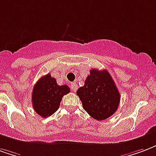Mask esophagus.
Segmentation results:
<instances>
[{
    "label": "esophagus",
    "instance_id": "1",
    "mask_svg": "<svg viewBox=\"0 0 156 156\" xmlns=\"http://www.w3.org/2000/svg\"><path fill=\"white\" fill-rule=\"evenodd\" d=\"M70 87H71V89H72L73 92H76L77 89H78V84L76 83H72L70 84Z\"/></svg>",
    "mask_w": 156,
    "mask_h": 156
}]
</instances>
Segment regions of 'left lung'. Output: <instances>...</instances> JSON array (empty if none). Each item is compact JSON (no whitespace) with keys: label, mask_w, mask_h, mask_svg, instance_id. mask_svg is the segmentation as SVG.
<instances>
[{"label":"left lung","mask_w":156,"mask_h":156,"mask_svg":"<svg viewBox=\"0 0 156 156\" xmlns=\"http://www.w3.org/2000/svg\"><path fill=\"white\" fill-rule=\"evenodd\" d=\"M83 109L98 121L113 115L118 108L120 93L107 70L93 69L85 80L84 86L77 91Z\"/></svg>","instance_id":"8db88e82"}]
</instances>
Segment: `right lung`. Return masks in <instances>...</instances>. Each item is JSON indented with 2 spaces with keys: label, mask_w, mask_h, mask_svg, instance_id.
<instances>
[{
  "label": "right lung",
  "mask_w": 156,
  "mask_h": 156,
  "mask_svg": "<svg viewBox=\"0 0 156 156\" xmlns=\"http://www.w3.org/2000/svg\"><path fill=\"white\" fill-rule=\"evenodd\" d=\"M70 92L67 85H58L56 79L51 75L40 78L33 88L32 104L34 110L42 117L53 115L58 109L62 98Z\"/></svg>",
  "instance_id": "1"
}]
</instances>
